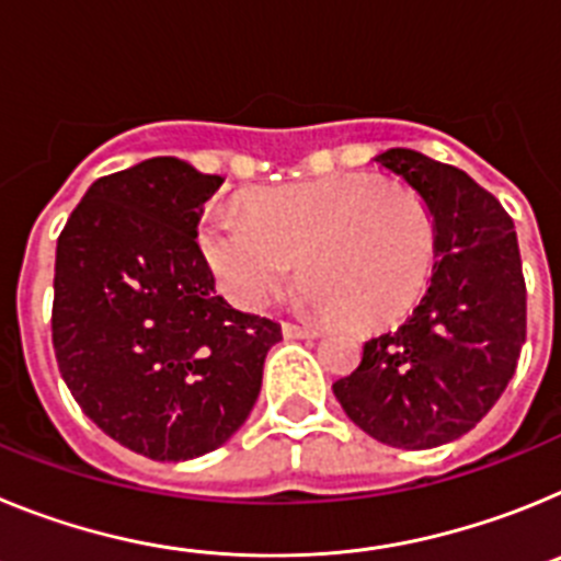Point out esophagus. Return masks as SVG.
I'll list each match as a JSON object with an SVG mask.
<instances>
[{
	"label": "esophagus",
	"mask_w": 561,
	"mask_h": 561,
	"mask_svg": "<svg viewBox=\"0 0 561 561\" xmlns=\"http://www.w3.org/2000/svg\"><path fill=\"white\" fill-rule=\"evenodd\" d=\"M284 336L286 340H314V336H320V329L317 325L284 323Z\"/></svg>",
	"instance_id": "esophagus-1"
}]
</instances>
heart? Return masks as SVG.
<instances>
[{"label": "heart", "instance_id": "1", "mask_svg": "<svg viewBox=\"0 0 561 561\" xmlns=\"http://www.w3.org/2000/svg\"><path fill=\"white\" fill-rule=\"evenodd\" d=\"M213 277L255 311L297 275L320 311L381 329L421 300L435 264V216L419 193L374 176L300 182L213 207L199 230Z\"/></svg>", "mask_w": 561, "mask_h": 561}]
</instances>
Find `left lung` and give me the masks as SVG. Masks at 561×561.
<instances>
[{"instance_id":"8db88e82","label":"left lung","mask_w":561,"mask_h":561,"mask_svg":"<svg viewBox=\"0 0 561 561\" xmlns=\"http://www.w3.org/2000/svg\"><path fill=\"white\" fill-rule=\"evenodd\" d=\"M427 202L435 264L396 331L370 336L334 396L362 433L399 449L460 438L494 408L525 342V280L508 213L472 176L410 148L374 157Z\"/></svg>"}]
</instances>
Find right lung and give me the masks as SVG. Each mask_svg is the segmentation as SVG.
Here are the masks:
<instances>
[{"label": "right lung", "instance_id": "right-lung-1", "mask_svg": "<svg viewBox=\"0 0 561 561\" xmlns=\"http://www.w3.org/2000/svg\"><path fill=\"white\" fill-rule=\"evenodd\" d=\"M221 182L153 157L92 182L58 236V370L108 438L151 460H191L227 444L280 342V325L216 295L196 244Z\"/></svg>", "mask_w": 561, "mask_h": 561}]
</instances>
